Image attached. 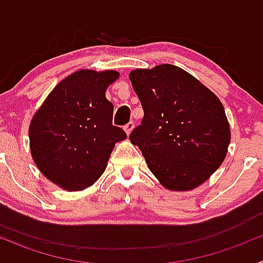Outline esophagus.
Segmentation results:
<instances>
[{"label":"esophagus","instance_id":"34e87169","mask_svg":"<svg viewBox=\"0 0 263 263\" xmlns=\"http://www.w3.org/2000/svg\"><path fill=\"white\" fill-rule=\"evenodd\" d=\"M133 129H134V124H133V122H132V121H130V122H127V124L124 126V130H125V132H126L127 136H129V134L132 133V130H133Z\"/></svg>","mask_w":263,"mask_h":263}]
</instances>
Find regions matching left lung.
Wrapping results in <instances>:
<instances>
[{
	"mask_svg": "<svg viewBox=\"0 0 263 263\" xmlns=\"http://www.w3.org/2000/svg\"><path fill=\"white\" fill-rule=\"evenodd\" d=\"M129 78L145 113L130 133L132 143L164 188L200 185L221 166L231 142L221 101L173 64L134 69Z\"/></svg>",
	"mask_w": 263,
	"mask_h": 263,
	"instance_id": "left-lung-1",
	"label": "left lung"
}]
</instances>
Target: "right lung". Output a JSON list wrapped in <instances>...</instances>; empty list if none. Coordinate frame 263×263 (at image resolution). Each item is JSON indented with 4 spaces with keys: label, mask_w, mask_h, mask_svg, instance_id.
Instances as JSON below:
<instances>
[{
    "label": "right lung",
    "mask_w": 263,
    "mask_h": 263,
    "mask_svg": "<svg viewBox=\"0 0 263 263\" xmlns=\"http://www.w3.org/2000/svg\"><path fill=\"white\" fill-rule=\"evenodd\" d=\"M118 76L111 69H80L60 81L32 117V159L48 180L67 191L93 184L105 171L116 142L126 138L111 124L113 104L105 97Z\"/></svg>",
    "instance_id": "obj_1"
}]
</instances>
